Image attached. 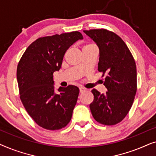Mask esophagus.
<instances>
[{"mask_svg": "<svg viewBox=\"0 0 156 156\" xmlns=\"http://www.w3.org/2000/svg\"><path fill=\"white\" fill-rule=\"evenodd\" d=\"M86 91V89H85L84 88H83V87H80V93H83L84 91Z\"/></svg>", "mask_w": 156, "mask_h": 156, "instance_id": "1", "label": "esophagus"}]
</instances>
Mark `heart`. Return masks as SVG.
I'll list each match as a JSON object with an SVG mask.
<instances>
[{"label":"heart","mask_w":156,"mask_h":156,"mask_svg":"<svg viewBox=\"0 0 156 156\" xmlns=\"http://www.w3.org/2000/svg\"><path fill=\"white\" fill-rule=\"evenodd\" d=\"M89 45H92V44H87V45H85L84 47H87V46H89Z\"/></svg>","instance_id":"1"}]
</instances>
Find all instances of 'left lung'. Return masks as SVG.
Masks as SVG:
<instances>
[{"instance_id": "1", "label": "left lung", "mask_w": 156, "mask_h": 156, "mask_svg": "<svg viewBox=\"0 0 156 156\" xmlns=\"http://www.w3.org/2000/svg\"><path fill=\"white\" fill-rule=\"evenodd\" d=\"M99 49L98 70L106 74V94L94 89V101L89 105L91 114L101 124L121 122L133 104L137 90L136 66L133 55L123 40L105 29L84 30Z\"/></svg>"}]
</instances>
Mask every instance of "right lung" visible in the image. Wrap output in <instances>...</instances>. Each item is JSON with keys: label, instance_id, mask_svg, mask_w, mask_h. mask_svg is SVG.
I'll return each mask as SVG.
<instances>
[{"label": "right lung", "instance_id": "1", "mask_svg": "<svg viewBox=\"0 0 156 156\" xmlns=\"http://www.w3.org/2000/svg\"><path fill=\"white\" fill-rule=\"evenodd\" d=\"M82 39L77 31L40 37L30 44L19 62L17 80L21 101L43 129H61L71 120L80 89L69 85L55 91L53 73L61 68L68 48Z\"/></svg>", "mask_w": 156, "mask_h": 156}]
</instances>
